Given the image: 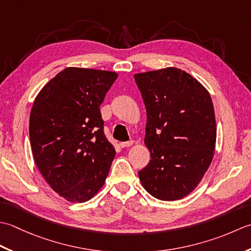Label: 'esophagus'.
I'll list each match as a JSON object with an SVG mask.
<instances>
[{
	"label": "esophagus",
	"mask_w": 251,
	"mask_h": 251,
	"mask_svg": "<svg viewBox=\"0 0 251 251\" xmlns=\"http://www.w3.org/2000/svg\"><path fill=\"white\" fill-rule=\"evenodd\" d=\"M133 141H126V142H120V147L125 148V147H129L132 145Z\"/></svg>",
	"instance_id": "34e87169"
}]
</instances>
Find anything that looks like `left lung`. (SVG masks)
<instances>
[{
    "mask_svg": "<svg viewBox=\"0 0 251 251\" xmlns=\"http://www.w3.org/2000/svg\"><path fill=\"white\" fill-rule=\"evenodd\" d=\"M144 100L148 165L142 185L160 201L188 195L212 161L217 126L209 92L190 74L175 67L134 75Z\"/></svg>",
    "mask_w": 251,
    "mask_h": 251,
    "instance_id": "1",
    "label": "left lung"
}]
</instances>
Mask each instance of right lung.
<instances>
[{
	"instance_id": "add662e5",
	"label": "right lung",
	"mask_w": 251,
	"mask_h": 251,
	"mask_svg": "<svg viewBox=\"0 0 251 251\" xmlns=\"http://www.w3.org/2000/svg\"><path fill=\"white\" fill-rule=\"evenodd\" d=\"M116 73L69 67L35 97L30 112L32 155L50 186L84 202L104 185L116 151L104 134L100 106Z\"/></svg>"
}]
</instances>
